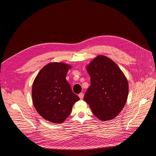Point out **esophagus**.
Returning a JSON list of instances; mask_svg holds the SVG:
<instances>
[{
    "label": "esophagus",
    "mask_w": 156,
    "mask_h": 156,
    "mask_svg": "<svg viewBox=\"0 0 156 156\" xmlns=\"http://www.w3.org/2000/svg\"><path fill=\"white\" fill-rule=\"evenodd\" d=\"M78 96H79V98H80L81 99H82L83 98V97H84V94H83V93H81L79 94Z\"/></svg>",
    "instance_id": "esophagus-1"
}]
</instances>
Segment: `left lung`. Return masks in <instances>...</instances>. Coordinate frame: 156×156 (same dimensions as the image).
Listing matches in <instances>:
<instances>
[{"label":"left lung","mask_w":156,"mask_h":156,"mask_svg":"<svg viewBox=\"0 0 156 156\" xmlns=\"http://www.w3.org/2000/svg\"><path fill=\"white\" fill-rule=\"evenodd\" d=\"M91 85L84 100L93 114L102 121L114 119L125 106L128 94V81L110 58L98 55L86 67Z\"/></svg>","instance_id":"obj_1"}]
</instances>
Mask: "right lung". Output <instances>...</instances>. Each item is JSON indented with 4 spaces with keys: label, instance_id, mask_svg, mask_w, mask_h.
Masks as SVG:
<instances>
[{
    "label": "right lung",
    "instance_id": "1",
    "mask_svg": "<svg viewBox=\"0 0 156 156\" xmlns=\"http://www.w3.org/2000/svg\"><path fill=\"white\" fill-rule=\"evenodd\" d=\"M70 69L71 66L67 64L50 63L40 70L33 82V105L38 114L51 122H64L80 99L65 79Z\"/></svg>",
    "mask_w": 156,
    "mask_h": 156
}]
</instances>
